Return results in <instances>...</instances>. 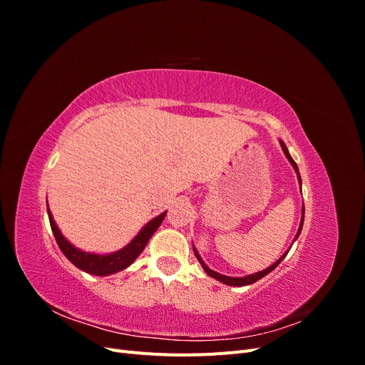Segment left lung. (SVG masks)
Listing matches in <instances>:
<instances>
[{
  "label": "left lung",
  "instance_id": "8db88e82",
  "mask_svg": "<svg viewBox=\"0 0 365 365\" xmlns=\"http://www.w3.org/2000/svg\"><path fill=\"white\" fill-rule=\"evenodd\" d=\"M280 146H282V149H283V152H284V155H286V158L289 160V163H291V165L294 168V170H295V173H297V178H298V184H300V189H302V178H300V172H298V168H297V164H295V161L292 160V157L289 155V150H288V148H286V145L284 143L280 140ZM303 220H304V205L302 207V220H300V227H298V231H297V235H295V237H294V240H292V244L294 242L298 239V236H300V233H302V228H303ZM292 247V245H291ZM291 247L286 250L284 252H283V256L279 259V260H275L271 267H268L267 269H263V271H259V272H254V274H250V275H245V277H230V275H224V274H219V272H216V271H213V269H210L207 264H205V262L202 260V257L200 256V252L196 251V248L193 247V251H195V256H196V259H197V262L201 263V267H202V269L210 275V277H213V279H216V280H219L220 283H224V284H228V286H248V284H252V283H256L257 280H260L262 277H264V275H268L272 269H275L279 267V263L286 257V254L289 252V250H291Z\"/></svg>",
  "mask_w": 365,
  "mask_h": 365
}]
</instances>
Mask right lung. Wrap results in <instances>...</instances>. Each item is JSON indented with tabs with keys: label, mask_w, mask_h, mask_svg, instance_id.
I'll list each match as a JSON object with an SVG mask.
<instances>
[{
	"label": "right lung",
	"mask_w": 365,
	"mask_h": 365,
	"mask_svg": "<svg viewBox=\"0 0 365 365\" xmlns=\"http://www.w3.org/2000/svg\"><path fill=\"white\" fill-rule=\"evenodd\" d=\"M47 213H48L54 239H56L61 251L63 252V256L67 257L74 264V267H77L79 269L91 274V275H102V277H106V275H111L118 271L126 269L128 267H130V264L135 262V259L143 252V250L146 248L152 235L155 233L158 227L161 225V222L165 217V213L168 212H163L157 217L150 219L149 222L138 231L137 236L132 239L126 247H123L118 251L106 252V254L88 252V251H83L81 248L74 247L71 242L61 233V230L56 225V222H54L53 215H51L48 207H47Z\"/></svg>",
	"instance_id": "right-lung-1"
}]
</instances>
